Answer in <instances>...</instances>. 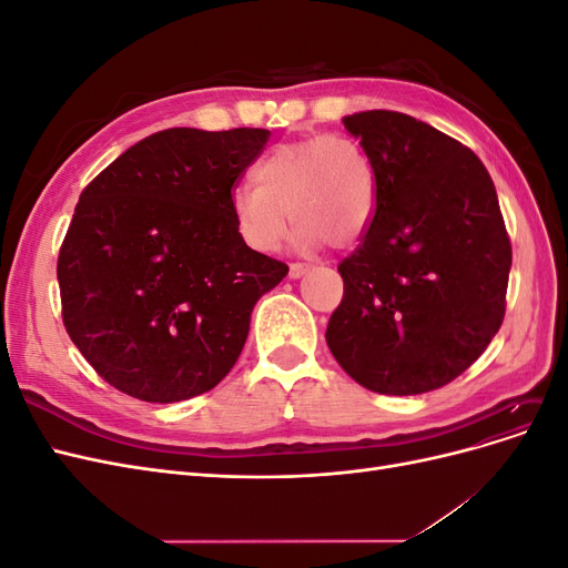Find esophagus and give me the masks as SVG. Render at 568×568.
Masks as SVG:
<instances>
[{
  "mask_svg": "<svg viewBox=\"0 0 568 568\" xmlns=\"http://www.w3.org/2000/svg\"><path fill=\"white\" fill-rule=\"evenodd\" d=\"M307 270H311V267L303 265V263H291V265H288V277H291V280H301Z\"/></svg>",
  "mask_w": 568,
  "mask_h": 568,
  "instance_id": "esophagus-1",
  "label": "esophagus"
}]
</instances>
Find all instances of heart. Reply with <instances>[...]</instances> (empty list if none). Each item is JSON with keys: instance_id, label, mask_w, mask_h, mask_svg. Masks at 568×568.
Returning <instances> with one entry per match:
<instances>
[{"instance_id": "1", "label": "heart", "mask_w": 568, "mask_h": 568, "mask_svg": "<svg viewBox=\"0 0 568 568\" xmlns=\"http://www.w3.org/2000/svg\"><path fill=\"white\" fill-rule=\"evenodd\" d=\"M253 184L230 194L239 236L257 253L277 251L286 236L285 211L296 222L294 246L313 251L357 244L376 211L372 161L353 136L313 134L272 146L251 170Z\"/></svg>"}]
</instances>
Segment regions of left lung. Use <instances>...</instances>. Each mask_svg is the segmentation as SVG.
<instances>
[{
  "label": "left lung",
  "instance_id": "obj_1",
  "mask_svg": "<svg viewBox=\"0 0 568 568\" xmlns=\"http://www.w3.org/2000/svg\"><path fill=\"white\" fill-rule=\"evenodd\" d=\"M376 178V211L338 265L326 346L374 393L440 388L476 363L505 317L511 244L476 153L395 111L343 118Z\"/></svg>",
  "mask_w": 568,
  "mask_h": 568
}]
</instances>
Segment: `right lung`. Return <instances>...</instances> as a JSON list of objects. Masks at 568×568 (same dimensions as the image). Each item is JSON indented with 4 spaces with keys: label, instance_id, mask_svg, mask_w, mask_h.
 <instances>
[{
    "label": "right lung",
    "instance_id": "add662e5",
    "mask_svg": "<svg viewBox=\"0 0 568 568\" xmlns=\"http://www.w3.org/2000/svg\"><path fill=\"white\" fill-rule=\"evenodd\" d=\"M270 130L170 128L88 184L59 253L63 324L101 379L146 403L215 388L288 267L239 236L230 194Z\"/></svg>",
    "mask_w": 568,
    "mask_h": 568
}]
</instances>
